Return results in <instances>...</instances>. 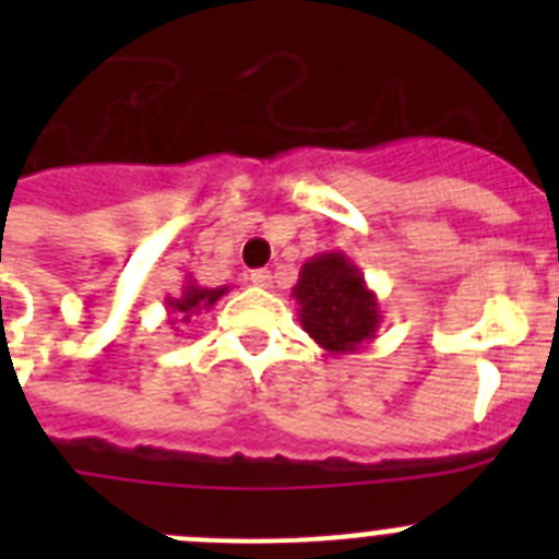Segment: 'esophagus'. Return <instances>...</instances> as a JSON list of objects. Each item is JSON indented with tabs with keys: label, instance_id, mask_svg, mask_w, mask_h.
<instances>
[{
	"label": "esophagus",
	"instance_id": "34e87169",
	"mask_svg": "<svg viewBox=\"0 0 559 559\" xmlns=\"http://www.w3.org/2000/svg\"><path fill=\"white\" fill-rule=\"evenodd\" d=\"M251 283H254L257 288H271V285H274V276H271V271L257 269L251 271Z\"/></svg>",
	"mask_w": 559,
	"mask_h": 559
}]
</instances>
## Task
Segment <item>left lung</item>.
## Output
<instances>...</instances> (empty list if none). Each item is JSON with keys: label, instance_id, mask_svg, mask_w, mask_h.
I'll return each mask as SVG.
<instances>
[{"label": "left lung", "instance_id": "left-lung-1", "mask_svg": "<svg viewBox=\"0 0 559 559\" xmlns=\"http://www.w3.org/2000/svg\"><path fill=\"white\" fill-rule=\"evenodd\" d=\"M305 333L328 355H353L378 335L380 302L358 265L344 251L310 257L294 285Z\"/></svg>", "mask_w": 559, "mask_h": 559}]
</instances>
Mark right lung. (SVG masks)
<instances>
[{"label":"right lung","mask_w":559,"mask_h":559,"mask_svg":"<svg viewBox=\"0 0 559 559\" xmlns=\"http://www.w3.org/2000/svg\"><path fill=\"white\" fill-rule=\"evenodd\" d=\"M229 294V285H221V288H204L192 280V274L185 276V288H181L179 296H167L165 308L170 324H190L195 316H201L204 310H210L212 305L218 302L221 296ZM179 330V328H173ZM185 333V330H181Z\"/></svg>","instance_id":"add662e5"}]
</instances>
